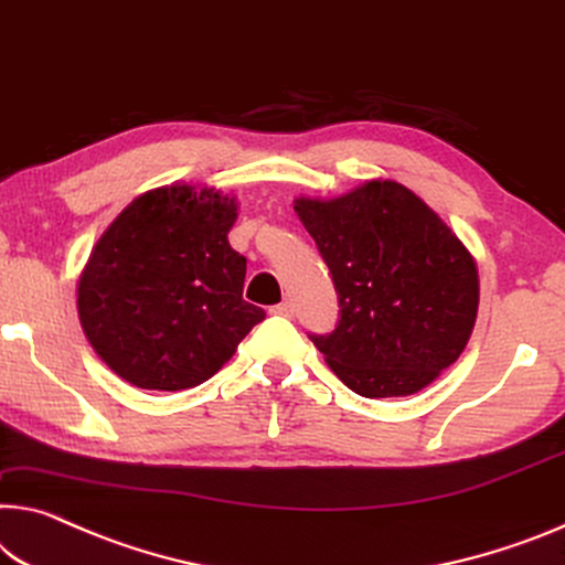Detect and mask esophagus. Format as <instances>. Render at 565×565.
Wrapping results in <instances>:
<instances>
[{
	"mask_svg": "<svg viewBox=\"0 0 565 565\" xmlns=\"http://www.w3.org/2000/svg\"><path fill=\"white\" fill-rule=\"evenodd\" d=\"M270 312H273V316H282V318H290V316H292V302H288V300L277 302V306H273V308H270Z\"/></svg>",
	"mask_w": 565,
	"mask_h": 565,
	"instance_id": "obj_1",
	"label": "esophagus"
}]
</instances>
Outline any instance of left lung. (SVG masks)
I'll return each instance as SVG.
<instances>
[{
    "instance_id": "1",
    "label": "left lung",
    "mask_w": 565,
    "mask_h": 565,
    "mask_svg": "<svg viewBox=\"0 0 565 565\" xmlns=\"http://www.w3.org/2000/svg\"><path fill=\"white\" fill-rule=\"evenodd\" d=\"M331 270L338 320L310 333L328 366L366 398L409 396L431 384L470 341L477 267L457 234L396 181L295 202Z\"/></svg>"
}]
</instances>
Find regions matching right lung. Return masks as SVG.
Wrapping results in <instances>:
<instances>
[{"label": "right lung", "instance_id": "obj_1", "mask_svg": "<svg viewBox=\"0 0 565 565\" xmlns=\"http://www.w3.org/2000/svg\"><path fill=\"white\" fill-rule=\"evenodd\" d=\"M234 216V199L173 184L134 199L98 239L77 312L95 353L128 384H204L265 320L242 300L247 259L230 247Z\"/></svg>", "mask_w": 565, "mask_h": 565}]
</instances>
